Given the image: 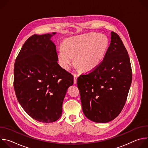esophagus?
Masks as SVG:
<instances>
[{
	"label": "esophagus",
	"mask_w": 148,
	"mask_h": 148,
	"mask_svg": "<svg viewBox=\"0 0 148 148\" xmlns=\"http://www.w3.org/2000/svg\"><path fill=\"white\" fill-rule=\"evenodd\" d=\"M77 75L75 74H74V83L75 84H77Z\"/></svg>",
	"instance_id": "obj_1"
}]
</instances>
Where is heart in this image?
<instances>
[{"instance_id": "obj_1", "label": "heart", "mask_w": 148, "mask_h": 148, "mask_svg": "<svg viewBox=\"0 0 148 148\" xmlns=\"http://www.w3.org/2000/svg\"><path fill=\"white\" fill-rule=\"evenodd\" d=\"M108 38L103 34L88 33L67 38L58 50L57 57L60 66L69 70L74 60L75 69L91 71L102 61L108 47Z\"/></svg>"}]
</instances>
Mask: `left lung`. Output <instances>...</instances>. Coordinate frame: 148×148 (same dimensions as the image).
Returning a JSON list of instances; mask_svg holds the SVG:
<instances>
[{
    "label": "left lung",
    "instance_id": "1",
    "mask_svg": "<svg viewBox=\"0 0 148 148\" xmlns=\"http://www.w3.org/2000/svg\"><path fill=\"white\" fill-rule=\"evenodd\" d=\"M132 78L128 52L119 36L112 32L111 43L102 62L77 79L85 116L98 123L114 119L124 107Z\"/></svg>",
    "mask_w": 148,
    "mask_h": 148
}]
</instances>
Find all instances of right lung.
Instances as JSON below:
<instances>
[{"label":"right lung","instance_id":"add662e5","mask_svg":"<svg viewBox=\"0 0 148 148\" xmlns=\"http://www.w3.org/2000/svg\"><path fill=\"white\" fill-rule=\"evenodd\" d=\"M56 34L30 37L14 67V88L19 103L32 118L45 123L60 118L66 92L74 83L73 75L57 62L56 47L51 40Z\"/></svg>","mask_w":148,"mask_h":148}]
</instances>
